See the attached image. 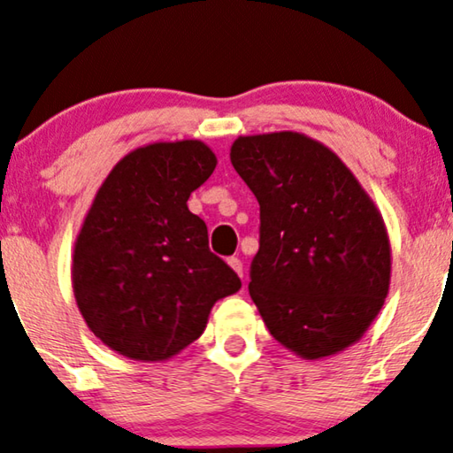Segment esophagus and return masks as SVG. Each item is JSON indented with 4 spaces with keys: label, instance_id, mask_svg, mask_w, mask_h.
<instances>
[{
    "label": "esophagus",
    "instance_id": "obj_1",
    "mask_svg": "<svg viewBox=\"0 0 453 453\" xmlns=\"http://www.w3.org/2000/svg\"><path fill=\"white\" fill-rule=\"evenodd\" d=\"M227 265H230V267L234 269V272H236V273H238V276H240V278H242V276H244V272H242V261H240V259H238V257H230V259H227Z\"/></svg>",
    "mask_w": 453,
    "mask_h": 453
}]
</instances>
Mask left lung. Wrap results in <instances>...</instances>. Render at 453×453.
I'll list each match as a JSON object with an SVG mask.
<instances>
[{
  "mask_svg": "<svg viewBox=\"0 0 453 453\" xmlns=\"http://www.w3.org/2000/svg\"><path fill=\"white\" fill-rule=\"evenodd\" d=\"M230 160L259 203L249 293L269 334L303 359L355 345L391 284L374 200L339 154L299 131L240 135Z\"/></svg>",
  "mask_w": 453,
  "mask_h": 453,
  "instance_id": "8db88e82",
  "label": "left lung"
}]
</instances>
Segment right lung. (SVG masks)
<instances>
[{
  "instance_id": "1",
  "label": "right lung",
  "mask_w": 453,
  "mask_h": 453,
  "mask_svg": "<svg viewBox=\"0 0 453 453\" xmlns=\"http://www.w3.org/2000/svg\"><path fill=\"white\" fill-rule=\"evenodd\" d=\"M215 167L204 142H154L125 154L96 192L74 240L73 293L88 328L119 355L173 357L242 286L188 209Z\"/></svg>"
}]
</instances>
